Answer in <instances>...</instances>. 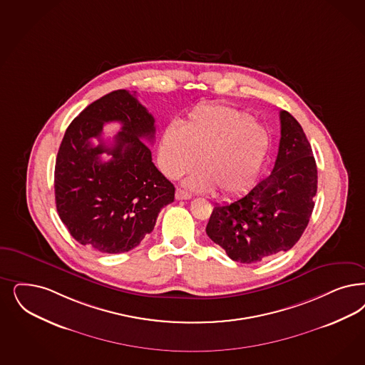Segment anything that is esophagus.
I'll use <instances>...</instances> for the list:
<instances>
[{"label": "esophagus", "instance_id": "1", "mask_svg": "<svg viewBox=\"0 0 365 365\" xmlns=\"http://www.w3.org/2000/svg\"><path fill=\"white\" fill-rule=\"evenodd\" d=\"M175 198L178 201H182V200H190L191 198V194L183 191V190L178 189L175 192Z\"/></svg>", "mask_w": 365, "mask_h": 365}]
</instances>
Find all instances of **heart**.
<instances>
[{"instance_id": "heart-1", "label": "heart", "mask_w": 365, "mask_h": 365, "mask_svg": "<svg viewBox=\"0 0 365 365\" xmlns=\"http://www.w3.org/2000/svg\"><path fill=\"white\" fill-rule=\"evenodd\" d=\"M268 147V132L250 112L206 103L192 109L182 126L170 124L164 129L159 163L165 175L176 179L190 173L198 159L201 170L190 176L186 186L232 195L251 185Z\"/></svg>"}]
</instances>
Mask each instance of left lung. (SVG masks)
Instances as JSON below:
<instances>
[{
  "label": "left lung",
  "mask_w": 365,
  "mask_h": 365,
  "mask_svg": "<svg viewBox=\"0 0 365 365\" xmlns=\"http://www.w3.org/2000/svg\"><path fill=\"white\" fill-rule=\"evenodd\" d=\"M317 164L301 124L280 112L275 167L244 197L215 205L207 236L240 263H257L291 250L309 224L317 194Z\"/></svg>",
  "instance_id": "obj_1"
}]
</instances>
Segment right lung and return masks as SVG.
Segmentation results:
<instances>
[{"label":"right lung","instance_id":"add662e5","mask_svg":"<svg viewBox=\"0 0 365 365\" xmlns=\"http://www.w3.org/2000/svg\"><path fill=\"white\" fill-rule=\"evenodd\" d=\"M106 122L122 125L112 148L101 140ZM93 138L98 146L91 144ZM153 138L155 118L126 90L94 101L66 129L55 164V202L79 244L103 253L130 251L174 202V185L155 167L141 140ZM102 153L111 160L102 163Z\"/></svg>","mask_w":365,"mask_h":365}]
</instances>
